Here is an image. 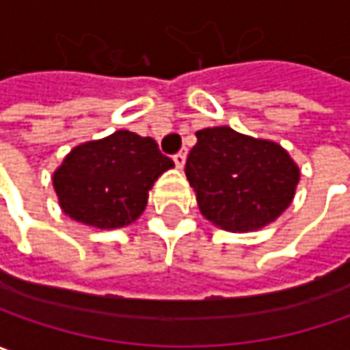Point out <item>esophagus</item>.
Here are the masks:
<instances>
[{
  "instance_id": "34e87169",
  "label": "esophagus",
  "mask_w": 350,
  "mask_h": 350,
  "mask_svg": "<svg viewBox=\"0 0 350 350\" xmlns=\"http://www.w3.org/2000/svg\"><path fill=\"white\" fill-rule=\"evenodd\" d=\"M186 154H187L186 151H180L178 154H174V164L180 168V170H182V168H184V164H186Z\"/></svg>"
}]
</instances>
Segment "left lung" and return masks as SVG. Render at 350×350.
<instances>
[{
	"mask_svg": "<svg viewBox=\"0 0 350 350\" xmlns=\"http://www.w3.org/2000/svg\"><path fill=\"white\" fill-rule=\"evenodd\" d=\"M196 137L186 176L209 223L252 232L277 221L293 203L300 168L279 143L228 126L199 129Z\"/></svg>",
	"mask_w": 350,
	"mask_h": 350,
	"instance_id": "obj_1",
	"label": "left lung"
}]
</instances>
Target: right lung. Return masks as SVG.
Returning a JSON list of instances; mask_svg holds the SVG:
<instances>
[{"instance_id": "add662e5", "label": "right lung", "mask_w": 350, "mask_h": 350, "mask_svg": "<svg viewBox=\"0 0 350 350\" xmlns=\"http://www.w3.org/2000/svg\"><path fill=\"white\" fill-rule=\"evenodd\" d=\"M172 166L154 139L120 129L73 147L52 184L69 219L100 230L122 228L141 217L152 184Z\"/></svg>"}]
</instances>
